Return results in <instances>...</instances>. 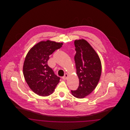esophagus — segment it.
<instances>
[{"mask_svg": "<svg viewBox=\"0 0 130 130\" xmlns=\"http://www.w3.org/2000/svg\"><path fill=\"white\" fill-rule=\"evenodd\" d=\"M68 74H64V75L62 77V79L64 80H66L67 78H68Z\"/></svg>", "mask_w": 130, "mask_h": 130, "instance_id": "34e87169", "label": "esophagus"}]
</instances>
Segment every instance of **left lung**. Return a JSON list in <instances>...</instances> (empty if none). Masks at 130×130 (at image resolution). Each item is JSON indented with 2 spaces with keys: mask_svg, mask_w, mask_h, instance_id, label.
<instances>
[{
  "mask_svg": "<svg viewBox=\"0 0 130 130\" xmlns=\"http://www.w3.org/2000/svg\"><path fill=\"white\" fill-rule=\"evenodd\" d=\"M74 44V61L79 84L76 90L71 92L75 98L82 99L97 86L101 74V64L97 53L85 40H75Z\"/></svg>",
  "mask_w": 130,
  "mask_h": 130,
  "instance_id": "obj_1",
  "label": "left lung"
}]
</instances>
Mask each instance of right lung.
Returning <instances> with one entry per match:
<instances>
[{
  "mask_svg": "<svg viewBox=\"0 0 130 130\" xmlns=\"http://www.w3.org/2000/svg\"><path fill=\"white\" fill-rule=\"evenodd\" d=\"M62 43L47 40L41 41L31 49L25 57L23 74L31 90L39 95L52 94L60 78L48 65L49 56L62 47Z\"/></svg>",
  "mask_w": 130,
  "mask_h": 130,
  "instance_id": "right-lung-1",
  "label": "right lung"
}]
</instances>
